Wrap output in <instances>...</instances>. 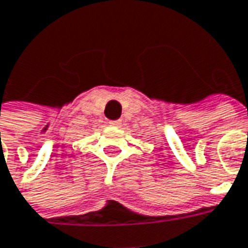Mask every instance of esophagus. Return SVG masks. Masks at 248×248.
Masks as SVG:
<instances>
[{
    "mask_svg": "<svg viewBox=\"0 0 248 248\" xmlns=\"http://www.w3.org/2000/svg\"><path fill=\"white\" fill-rule=\"evenodd\" d=\"M120 124H121L120 120H111V121H108V125H113V127H118Z\"/></svg>",
    "mask_w": 248,
    "mask_h": 248,
    "instance_id": "esophagus-1",
    "label": "esophagus"
}]
</instances>
